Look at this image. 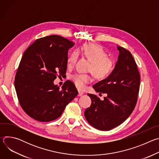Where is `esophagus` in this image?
<instances>
[{
	"label": "esophagus",
	"mask_w": 159,
	"mask_h": 159,
	"mask_svg": "<svg viewBox=\"0 0 159 159\" xmlns=\"http://www.w3.org/2000/svg\"><path fill=\"white\" fill-rule=\"evenodd\" d=\"M84 94V93L82 92V91H80V90H79V94H78V96H81L82 95Z\"/></svg>",
	"instance_id": "esophagus-1"
}]
</instances>
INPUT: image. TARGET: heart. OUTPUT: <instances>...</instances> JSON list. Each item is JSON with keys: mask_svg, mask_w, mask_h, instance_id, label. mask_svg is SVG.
<instances>
[{"mask_svg": "<svg viewBox=\"0 0 159 159\" xmlns=\"http://www.w3.org/2000/svg\"><path fill=\"white\" fill-rule=\"evenodd\" d=\"M84 56L89 60L90 64L89 70L91 72L94 76L98 79H104L109 76L115 67V61L107 56V52L98 44L87 43L80 48ZM79 57V51L74 50L67 59L68 66L74 65ZM71 80L75 86L82 89L85 84L92 80V77L89 74H75L71 76Z\"/></svg>", "mask_w": 159, "mask_h": 159, "instance_id": "obj_1", "label": "heart"}]
</instances>
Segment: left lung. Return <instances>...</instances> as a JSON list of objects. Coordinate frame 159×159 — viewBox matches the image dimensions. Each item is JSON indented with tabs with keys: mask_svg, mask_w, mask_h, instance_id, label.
<instances>
[{
	"mask_svg": "<svg viewBox=\"0 0 159 159\" xmlns=\"http://www.w3.org/2000/svg\"><path fill=\"white\" fill-rule=\"evenodd\" d=\"M118 60L109 77L93 85L97 93L107 94L101 101L96 95L87 94L92 101L84 112L88 123L96 129L107 131L123 123L137 104L140 75L131 53L118 47Z\"/></svg>",
	"mask_w": 159,
	"mask_h": 159,
	"instance_id": "left-lung-1",
	"label": "left lung"
}]
</instances>
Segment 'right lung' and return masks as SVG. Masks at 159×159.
<instances>
[{"instance_id":"right-lung-1","label":"right lung","mask_w":159,"mask_h":159,"mask_svg":"<svg viewBox=\"0 0 159 159\" xmlns=\"http://www.w3.org/2000/svg\"><path fill=\"white\" fill-rule=\"evenodd\" d=\"M74 45L62 36L51 35L36 39L22 55L15 89L21 107L34 120L49 122L57 119L78 94L70 80L61 89L53 84L57 77L66 74L68 51Z\"/></svg>"}]
</instances>
